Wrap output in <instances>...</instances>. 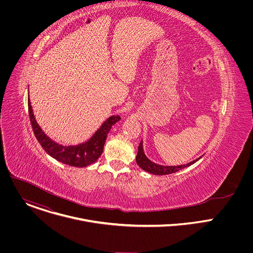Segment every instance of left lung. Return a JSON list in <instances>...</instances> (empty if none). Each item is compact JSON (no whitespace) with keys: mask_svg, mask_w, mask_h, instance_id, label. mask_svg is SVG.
Segmentation results:
<instances>
[{"mask_svg":"<svg viewBox=\"0 0 253 253\" xmlns=\"http://www.w3.org/2000/svg\"><path fill=\"white\" fill-rule=\"evenodd\" d=\"M202 157V156H201ZM201 157L187 163V164H183V165H178V166H164V165H159L156 164L154 162H152L151 160H149L145 153L143 151V142L141 140L139 146H138V153L136 156V162L139 165V167H141L144 171H146L148 173L154 174V175H167V174H171V173H175L179 170H181L183 168H186L192 164H194L196 161H198Z\"/></svg>","mask_w":253,"mask_h":253,"instance_id":"obj_1","label":"left lung"}]
</instances>
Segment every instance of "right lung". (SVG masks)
<instances>
[{"mask_svg": "<svg viewBox=\"0 0 253 253\" xmlns=\"http://www.w3.org/2000/svg\"><path fill=\"white\" fill-rule=\"evenodd\" d=\"M28 108L34 134L43 149L59 162L75 167H87L97 161L103 152L107 134L109 133L111 127L121 119L120 116L113 115L104 121L100 128L86 142L78 144V145L64 146L49 138L41 129L35 119L29 98Z\"/></svg>", "mask_w": 253, "mask_h": 253, "instance_id": "right-lung-1", "label": "right lung"}]
</instances>
